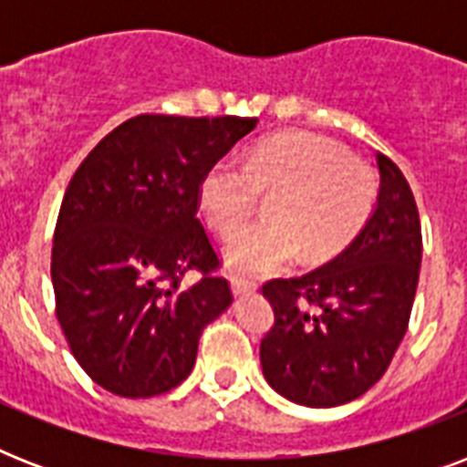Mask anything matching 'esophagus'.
Returning a JSON list of instances; mask_svg holds the SVG:
<instances>
[{"instance_id": "34e87169", "label": "esophagus", "mask_w": 467, "mask_h": 467, "mask_svg": "<svg viewBox=\"0 0 467 467\" xmlns=\"http://www.w3.org/2000/svg\"><path fill=\"white\" fill-rule=\"evenodd\" d=\"M230 285H233L234 296H247V293H252L256 288V284H252V281H244V278H240V276L230 278Z\"/></svg>"}]
</instances>
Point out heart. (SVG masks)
<instances>
[{
	"label": "heart",
	"instance_id": "1",
	"mask_svg": "<svg viewBox=\"0 0 467 467\" xmlns=\"http://www.w3.org/2000/svg\"><path fill=\"white\" fill-rule=\"evenodd\" d=\"M269 201V220L230 237L225 262L242 274H269L296 262L337 254L368 218L376 201L373 176L348 160L339 142L315 133H284L256 145L244 161L223 157L198 186L205 223L220 234L234 233Z\"/></svg>",
	"mask_w": 467,
	"mask_h": 467
}]
</instances>
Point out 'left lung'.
I'll return each instance as SVG.
<instances>
[{
	"label": "left lung",
	"instance_id": "left-lung-1",
	"mask_svg": "<svg viewBox=\"0 0 467 467\" xmlns=\"http://www.w3.org/2000/svg\"><path fill=\"white\" fill-rule=\"evenodd\" d=\"M376 211L341 254L262 293L274 327L262 339L264 378L306 407L361 398L383 378L405 337L421 266V225L398 164L378 152Z\"/></svg>",
	"mask_w": 467,
	"mask_h": 467
}]
</instances>
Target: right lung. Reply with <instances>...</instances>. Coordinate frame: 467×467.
Listing matches in <instances>:
<instances>
[{
	"label": "right lung",
	"mask_w": 467,
	"mask_h": 467,
	"mask_svg": "<svg viewBox=\"0 0 467 467\" xmlns=\"http://www.w3.org/2000/svg\"><path fill=\"white\" fill-rule=\"evenodd\" d=\"M256 119L142 113L72 176L53 237L55 315L77 363L120 398L186 380L208 322L233 303L198 220V186ZM204 276L183 286L185 271Z\"/></svg>",
	"instance_id": "right-lung-1"
}]
</instances>
